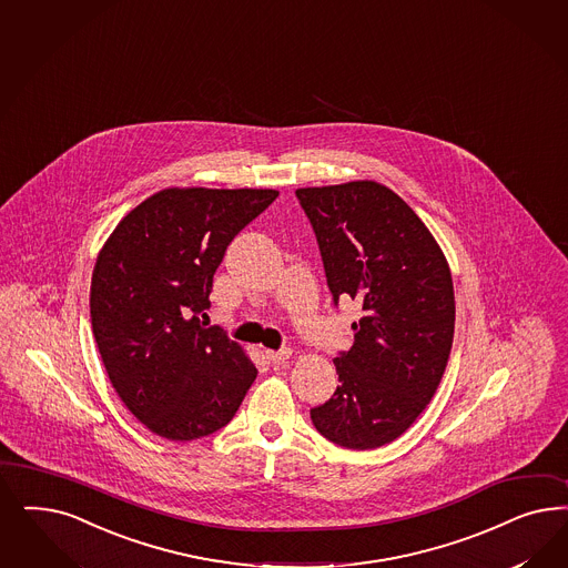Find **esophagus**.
Returning <instances> with one entry per match:
<instances>
[{"label": "esophagus", "instance_id": "esophagus-1", "mask_svg": "<svg viewBox=\"0 0 568 568\" xmlns=\"http://www.w3.org/2000/svg\"><path fill=\"white\" fill-rule=\"evenodd\" d=\"M265 355H267V359L270 362H274V364H286L288 359H291V355H293V351L291 348H282V351H265Z\"/></svg>", "mask_w": 568, "mask_h": 568}]
</instances>
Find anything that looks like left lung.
Segmentation results:
<instances>
[{"label": "left lung", "mask_w": 568, "mask_h": 568, "mask_svg": "<svg viewBox=\"0 0 568 568\" xmlns=\"http://www.w3.org/2000/svg\"><path fill=\"white\" fill-rule=\"evenodd\" d=\"M334 303L364 315L355 343L334 359L338 386L313 407L326 439L376 449L416 422L437 393L456 326L449 263L439 242L390 187L372 180L298 187Z\"/></svg>", "instance_id": "left-lung-1"}]
</instances>
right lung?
I'll list each match as a JSON object with an SVG mask.
<instances>
[{"label": "right lung", "instance_id": "right-lung-1", "mask_svg": "<svg viewBox=\"0 0 568 568\" xmlns=\"http://www.w3.org/2000/svg\"><path fill=\"white\" fill-rule=\"evenodd\" d=\"M277 190L165 187L129 211L95 258L90 313L110 383L150 433L206 437L234 418L256 367L201 322L227 244Z\"/></svg>", "mask_w": 568, "mask_h": 568}]
</instances>
